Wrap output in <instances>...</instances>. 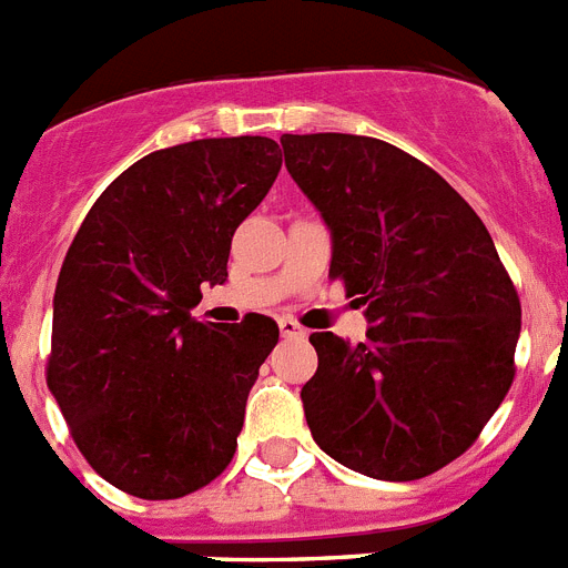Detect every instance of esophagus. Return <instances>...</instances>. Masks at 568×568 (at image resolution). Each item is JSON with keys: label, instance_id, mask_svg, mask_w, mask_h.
Segmentation results:
<instances>
[{"label": "esophagus", "instance_id": "1", "mask_svg": "<svg viewBox=\"0 0 568 568\" xmlns=\"http://www.w3.org/2000/svg\"><path fill=\"white\" fill-rule=\"evenodd\" d=\"M280 332H283V337H306V328L292 317H280Z\"/></svg>", "mask_w": 568, "mask_h": 568}]
</instances>
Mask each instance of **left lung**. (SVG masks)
Listing matches in <instances>:
<instances>
[{"mask_svg": "<svg viewBox=\"0 0 568 568\" xmlns=\"http://www.w3.org/2000/svg\"><path fill=\"white\" fill-rule=\"evenodd\" d=\"M285 166L332 231L366 341L314 332L308 430L357 474L409 483L474 445L514 381L519 297L488 227L436 170L366 135H283Z\"/></svg>", "mask_w": 568, "mask_h": 568, "instance_id": "8db88e82", "label": "left lung"}]
</instances>
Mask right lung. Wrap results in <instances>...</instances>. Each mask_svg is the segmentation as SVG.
<instances>
[{
	"instance_id": "right-lung-1",
	"label": "right lung",
	"mask_w": 568,
	"mask_h": 568,
	"mask_svg": "<svg viewBox=\"0 0 568 568\" xmlns=\"http://www.w3.org/2000/svg\"><path fill=\"white\" fill-rule=\"evenodd\" d=\"M280 166L262 135L150 152L100 193L65 254L45 381L85 462L132 497H187L236 454L280 328L265 314L213 326L190 308L202 283H225L233 233Z\"/></svg>"
}]
</instances>
